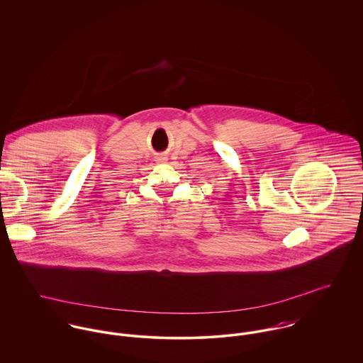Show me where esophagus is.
Listing matches in <instances>:
<instances>
[{
  "label": "esophagus",
  "instance_id": "esophagus-1",
  "mask_svg": "<svg viewBox=\"0 0 363 363\" xmlns=\"http://www.w3.org/2000/svg\"><path fill=\"white\" fill-rule=\"evenodd\" d=\"M160 160H162V159H160Z\"/></svg>",
  "mask_w": 363,
  "mask_h": 363
}]
</instances>
